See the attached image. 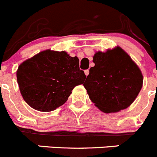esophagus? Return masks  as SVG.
Masks as SVG:
<instances>
[{
	"label": "esophagus",
	"instance_id": "obj_1",
	"mask_svg": "<svg viewBox=\"0 0 157 157\" xmlns=\"http://www.w3.org/2000/svg\"><path fill=\"white\" fill-rule=\"evenodd\" d=\"M84 73L85 74H86V76H88V74H90V70H85Z\"/></svg>",
	"mask_w": 157,
	"mask_h": 157
}]
</instances>
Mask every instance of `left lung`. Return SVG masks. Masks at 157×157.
Here are the masks:
<instances>
[{
    "instance_id": "left-lung-1",
    "label": "left lung",
    "mask_w": 157,
    "mask_h": 157,
    "mask_svg": "<svg viewBox=\"0 0 157 157\" xmlns=\"http://www.w3.org/2000/svg\"><path fill=\"white\" fill-rule=\"evenodd\" d=\"M93 62L83 86L95 105L105 113L131 105L143 86L141 71L131 57L116 47L96 52Z\"/></svg>"
}]
</instances>
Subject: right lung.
<instances>
[{
  "label": "right lung",
  "instance_id": "right-lung-1",
  "mask_svg": "<svg viewBox=\"0 0 157 157\" xmlns=\"http://www.w3.org/2000/svg\"><path fill=\"white\" fill-rule=\"evenodd\" d=\"M23 99L32 108L51 112L66 102L73 89L86 79L77 57L45 50L23 61L17 71Z\"/></svg>",
  "mask_w": 157,
  "mask_h": 157
}]
</instances>
